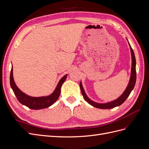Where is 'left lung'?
I'll return each instance as SVG.
<instances>
[{
  "label": "left lung",
  "instance_id": "1",
  "mask_svg": "<svg viewBox=\"0 0 149 149\" xmlns=\"http://www.w3.org/2000/svg\"><path fill=\"white\" fill-rule=\"evenodd\" d=\"M128 43H129V45L130 47V53H131V58H132L131 73H130V79H129V81L127 88H125V91L118 98H117L116 100L112 101L106 102V103H98L96 102H94V101H92L91 100H90V99L88 97L86 94V93L84 91V89L83 86L82 85V83H81V81H80L81 91V93L84 98V100L86 101L89 104H91L93 107L99 108V109H112V108H114L115 107L119 106L126 100V99L129 97V94L133 90V89L135 86V84H136V58H135V55H134L133 49L131 48V47H130V45L129 43V42H128Z\"/></svg>",
  "mask_w": 149,
  "mask_h": 149
}]
</instances>
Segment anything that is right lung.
<instances>
[{"instance_id": "1", "label": "right lung", "mask_w": 149, "mask_h": 149, "mask_svg": "<svg viewBox=\"0 0 149 149\" xmlns=\"http://www.w3.org/2000/svg\"><path fill=\"white\" fill-rule=\"evenodd\" d=\"M68 74H65L63 77H62L60 81L58 82L56 88L54 91L48 96H41V97H32L27 95L17 86V85L13 79V67H12L10 76V84L11 88L12 89L13 93L16 96L18 101L22 104H23L30 109L38 110L45 109L53 105L59 97L61 93V86L65 82L67 78Z\"/></svg>"}]
</instances>
